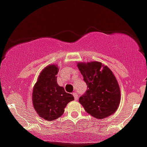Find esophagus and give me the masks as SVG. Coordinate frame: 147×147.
I'll return each mask as SVG.
<instances>
[{
    "label": "esophagus",
    "mask_w": 147,
    "mask_h": 147,
    "mask_svg": "<svg viewBox=\"0 0 147 147\" xmlns=\"http://www.w3.org/2000/svg\"><path fill=\"white\" fill-rule=\"evenodd\" d=\"M72 95H74V98H75V100H78V93L73 92V94H72Z\"/></svg>",
    "instance_id": "esophagus-1"
}]
</instances>
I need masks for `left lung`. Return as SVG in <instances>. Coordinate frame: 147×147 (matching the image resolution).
I'll use <instances>...</instances> for the list:
<instances>
[{"label": "left lung", "mask_w": 147, "mask_h": 147, "mask_svg": "<svg viewBox=\"0 0 147 147\" xmlns=\"http://www.w3.org/2000/svg\"><path fill=\"white\" fill-rule=\"evenodd\" d=\"M88 90L79 98L88 114L103 119L114 114L121 102V89L113 72L98 61L77 63Z\"/></svg>", "instance_id": "8db88e82"}]
</instances>
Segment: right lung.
I'll return each instance as SVG.
<instances>
[{
	"instance_id": "1",
	"label": "right lung",
	"mask_w": 147,
	"mask_h": 147,
	"mask_svg": "<svg viewBox=\"0 0 147 147\" xmlns=\"http://www.w3.org/2000/svg\"><path fill=\"white\" fill-rule=\"evenodd\" d=\"M58 65L50 64L40 72L33 87L32 104L39 117L47 121L60 118L65 107L74 100L73 95L65 92L57 83Z\"/></svg>"
}]
</instances>
